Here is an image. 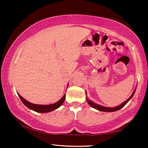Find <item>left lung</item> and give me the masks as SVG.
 <instances>
[{"instance_id":"8db88e82","label":"left lung","mask_w":148,"mask_h":148,"mask_svg":"<svg viewBox=\"0 0 148 148\" xmlns=\"http://www.w3.org/2000/svg\"><path fill=\"white\" fill-rule=\"evenodd\" d=\"M136 88H135L134 91H133V92L132 93V94L131 95V96L129 97V98L127 99L126 101H125V102H123L122 104H121L120 105H119V106H117L116 107H106V106H101V105L96 104V103L94 102H93V101L90 100V99H88V97H87L86 100H87V102H88V104H90V106L92 107V108L96 109V110H100V111H102V112H115V111H117V110H120L121 108H122L123 107H124L125 105L127 104V103L130 100L131 98H132V97L133 96V95H134L135 92V90H136ZM86 94L87 95V93L86 92Z\"/></svg>"}]
</instances>
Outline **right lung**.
Masks as SVG:
<instances>
[{"label": "right lung", "instance_id": "add662e5", "mask_svg": "<svg viewBox=\"0 0 148 148\" xmlns=\"http://www.w3.org/2000/svg\"><path fill=\"white\" fill-rule=\"evenodd\" d=\"M68 88V85H67ZM18 96H19V98L21 99V102H23V104L25 105V106H27L28 108L31 109V110L35 111V112H40V113H46L51 112L52 110H56L58 108L61 106V105L63 104V102L65 100V94H64V96L62 97L60 99L58 102L56 103H54L52 104H48V105H42V104H33V103H31L28 102L27 100H26L25 99H24L23 97L21 96V95H19L17 93Z\"/></svg>", "mask_w": 148, "mask_h": 148}]
</instances>
